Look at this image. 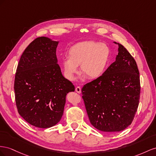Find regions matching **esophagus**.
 <instances>
[{
    "mask_svg": "<svg viewBox=\"0 0 156 156\" xmlns=\"http://www.w3.org/2000/svg\"><path fill=\"white\" fill-rule=\"evenodd\" d=\"M75 91H76L77 93H81V87H80V86H77L76 87V89H75Z\"/></svg>",
    "mask_w": 156,
    "mask_h": 156,
    "instance_id": "1",
    "label": "esophagus"
}]
</instances>
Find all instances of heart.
I'll return each mask as SVG.
<instances>
[{"instance_id":"heart-1","label":"heart","mask_w":156,"mask_h":156,"mask_svg":"<svg viewBox=\"0 0 156 156\" xmlns=\"http://www.w3.org/2000/svg\"><path fill=\"white\" fill-rule=\"evenodd\" d=\"M69 57L63 59V66L66 77L74 80L80 66L81 73L90 80L101 76L110 61V48L105 44L93 41L75 44L70 48Z\"/></svg>"}]
</instances>
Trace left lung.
Wrapping results in <instances>:
<instances>
[{"label":"left lung","instance_id":"obj_1","mask_svg":"<svg viewBox=\"0 0 156 156\" xmlns=\"http://www.w3.org/2000/svg\"><path fill=\"white\" fill-rule=\"evenodd\" d=\"M115 61L103 75L82 89L91 125L105 132H118L131 125L139 106L140 83L135 60L122 44Z\"/></svg>","mask_w":156,"mask_h":156}]
</instances>
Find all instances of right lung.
I'll return each mask as SVG.
<instances>
[{
	"mask_svg": "<svg viewBox=\"0 0 156 156\" xmlns=\"http://www.w3.org/2000/svg\"><path fill=\"white\" fill-rule=\"evenodd\" d=\"M58 43L45 37L34 39L21 55L16 70L17 111L27 122L39 128L51 127L60 121L66 95L75 90L57 63Z\"/></svg>",
	"mask_w": 156,
	"mask_h": 156,
	"instance_id": "obj_1",
	"label": "right lung"
}]
</instances>
